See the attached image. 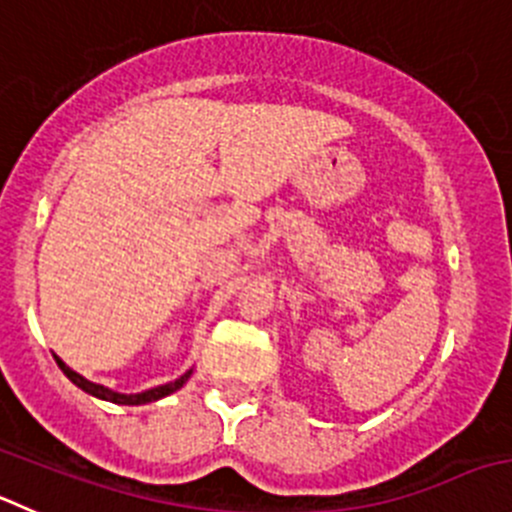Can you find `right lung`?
<instances>
[{
	"instance_id": "obj_1",
	"label": "right lung",
	"mask_w": 512,
	"mask_h": 512,
	"mask_svg": "<svg viewBox=\"0 0 512 512\" xmlns=\"http://www.w3.org/2000/svg\"><path fill=\"white\" fill-rule=\"evenodd\" d=\"M55 359H57V357H55ZM57 364H60L62 372H65L67 377H70L72 382L77 384V387L85 389L87 394H95V397L107 399V402H115V405H148V402H155V399L165 397V394H173L175 389L183 387V384H186V379L191 377V372H186L180 379H175V382L160 384V387L148 389V392H140V394H120V392H113V389L102 387V384H95V382H90V379L80 377V374L72 372V369L67 367L65 362H62V359H57Z\"/></svg>"
}]
</instances>
